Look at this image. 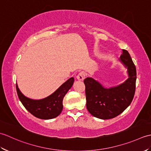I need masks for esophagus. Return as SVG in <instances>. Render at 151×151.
Masks as SVG:
<instances>
[{
  "label": "esophagus",
  "instance_id": "obj_1",
  "mask_svg": "<svg viewBox=\"0 0 151 151\" xmlns=\"http://www.w3.org/2000/svg\"><path fill=\"white\" fill-rule=\"evenodd\" d=\"M85 77H86V73L84 71L80 72L78 74V75L76 76V78H77L78 81H83V80L85 78Z\"/></svg>",
  "mask_w": 151,
  "mask_h": 151
}]
</instances>
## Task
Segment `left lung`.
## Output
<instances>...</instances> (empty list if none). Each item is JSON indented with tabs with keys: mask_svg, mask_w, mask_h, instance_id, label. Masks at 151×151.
Masks as SVG:
<instances>
[{
	"mask_svg": "<svg viewBox=\"0 0 151 151\" xmlns=\"http://www.w3.org/2000/svg\"><path fill=\"white\" fill-rule=\"evenodd\" d=\"M120 60L127 68L129 76L123 84L106 89L91 78H86L84 81L86 108L95 117L109 119L117 117L133 100L136 90V66L127 50L123 49Z\"/></svg>",
	"mask_w": 151,
	"mask_h": 151,
	"instance_id": "1",
	"label": "left lung"
}]
</instances>
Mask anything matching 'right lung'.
Returning <instances> with one entry per match:
<instances>
[{"label":"right lung","instance_id":"right-lung-1","mask_svg":"<svg viewBox=\"0 0 151 151\" xmlns=\"http://www.w3.org/2000/svg\"><path fill=\"white\" fill-rule=\"evenodd\" d=\"M74 78L67 81L49 97L41 100H32L22 94L16 84V90L19 100L24 108L34 116L42 119H50L60 114L63 109V99L67 92L72 87Z\"/></svg>","mask_w":151,"mask_h":151}]
</instances>
